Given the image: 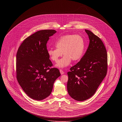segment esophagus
Wrapping results in <instances>:
<instances>
[{
    "instance_id": "1",
    "label": "esophagus",
    "mask_w": 122,
    "mask_h": 122,
    "mask_svg": "<svg viewBox=\"0 0 122 122\" xmlns=\"http://www.w3.org/2000/svg\"><path fill=\"white\" fill-rule=\"evenodd\" d=\"M59 71H60V73L61 75H62L64 74V72L63 71V70H60Z\"/></svg>"
}]
</instances>
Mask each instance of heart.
<instances>
[{
	"instance_id": "1",
	"label": "heart",
	"mask_w": 122,
	"mask_h": 122,
	"mask_svg": "<svg viewBox=\"0 0 122 122\" xmlns=\"http://www.w3.org/2000/svg\"><path fill=\"white\" fill-rule=\"evenodd\" d=\"M56 48L47 50L48 56L53 61L57 62L64 54L55 66L64 68L69 66L71 61H77L82 58L85 49V42L80 35H65L59 38L55 43Z\"/></svg>"
}]
</instances>
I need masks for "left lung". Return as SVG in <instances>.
I'll use <instances>...</instances> for the list:
<instances>
[{
  "instance_id": "8db88e82",
  "label": "left lung",
  "mask_w": 122,
  "mask_h": 122,
  "mask_svg": "<svg viewBox=\"0 0 122 122\" xmlns=\"http://www.w3.org/2000/svg\"><path fill=\"white\" fill-rule=\"evenodd\" d=\"M85 31L90 40L87 51L67 73L68 92L78 101L93 96L106 76L107 69V55L103 43L91 31Z\"/></svg>"
}]
</instances>
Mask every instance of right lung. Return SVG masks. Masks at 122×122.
I'll use <instances>...</instances> for the list:
<instances>
[{
  "label": "right lung",
  "instance_id": "add662e5",
  "mask_svg": "<svg viewBox=\"0 0 122 122\" xmlns=\"http://www.w3.org/2000/svg\"><path fill=\"white\" fill-rule=\"evenodd\" d=\"M54 30H40L26 38L16 54L17 80L24 92L31 98L41 101L52 92L54 81L60 76L59 70L51 68L46 48Z\"/></svg>",
  "mask_w": 122,
  "mask_h": 122
}]
</instances>
